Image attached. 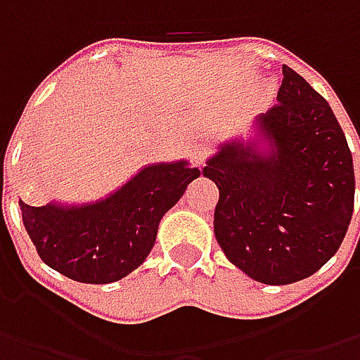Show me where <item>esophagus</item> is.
<instances>
[{"label": "esophagus", "mask_w": 360, "mask_h": 360, "mask_svg": "<svg viewBox=\"0 0 360 360\" xmlns=\"http://www.w3.org/2000/svg\"><path fill=\"white\" fill-rule=\"evenodd\" d=\"M206 154H208V148L204 144L192 146V150H190V162H192V166L202 168L204 166V160H206Z\"/></svg>", "instance_id": "obj_1"}]
</instances>
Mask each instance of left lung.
I'll return each mask as SVG.
<instances>
[{
  "mask_svg": "<svg viewBox=\"0 0 360 360\" xmlns=\"http://www.w3.org/2000/svg\"><path fill=\"white\" fill-rule=\"evenodd\" d=\"M276 100L256 118L255 140L222 144L202 174L220 190L214 234L226 258L252 281L290 284L339 250L354 170L328 102L288 65Z\"/></svg>",
  "mask_w": 360,
  "mask_h": 360,
  "instance_id": "1",
  "label": "left lung"
}]
</instances>
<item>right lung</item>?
Masks as SVG:
<instances>
[{
  "label": "right lung",
  "instance_id": "add662e5",
  "mask_svg": "<svg viewBox=\"0 0 360 360\" xmlns=\"http://www.w3.org/2000/svg\"><path fill=\"white\" fill-rule=\"evenodd\" d=\"M200 176L186 160L144 166L102 200L30 206L20 200L23 226L49 269L86 284L116 283L150 255L162 216Z\"/></svg>",
  "mask_w": 360,
  "mask_h": 360
}]
</instances>
